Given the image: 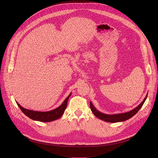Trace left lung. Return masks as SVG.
I'll list each match as a JSON object with an SVG mask.
<instances>
[{"label":"left lung","mask_w":158,"mask_h":158,"mask_svg":"<svg viewBox=\"0 0 158 158\" xmlns=\"http://www.w3.org/2000/svg\"><path fill=\"white\" fill-rule=\"evenodd\" d=\"M148 95H146V98H144V99L143 101V102L135 109H134L133 110L127 112H125V113H123V114H113V115H109V114H103L100 112L99 111H98V110L96 109V108L94 107V106L93 105V104L91 103V102H90V108H91L93 113L99 119H102L103 121H105L106 122H109V123H118V122H121V121H124L126 120H127L129 119H130L131 118H132L133 116H134L136 114L137 112L139 111V110L141 108V107L143 106V104L144 103L146 98H147Z\"/></svg>","instance_id":"8db88e82"}]
</instances>
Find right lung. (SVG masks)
Wrapping results in <instances>:
<instances>
[{
    "label": "right lung",
    "mask_w": 158,
    "mask_h": 158,
    "mask_svg": "<svg viewBox=\"0 0 158 158\" xmlns=\"http://www.w3.org/2000/svg\"><path fill=\"white\" fill-rule=\"evenodd\" d=\"M71 94H70L69 96L65 99L64 102L59 107L48 112H39L29 110L22 107L18 102H16L22 112L28 118L40 122H51L60 118L62 116L65 108L67 107V101H68Z\"/></svg>",
    "instance_id": "1"
}]
</instances>
